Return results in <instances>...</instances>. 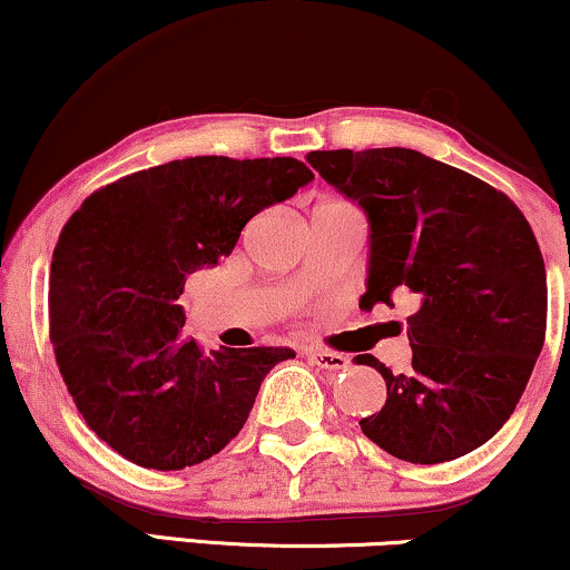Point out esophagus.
<instances>
[{
	"mask_svg": "<svg viewBox=\"0 0 570 570\" xmlns=\"http://www.w3.org/2000/svg\"><path fill=\"white\" fill-rule=\"evenodd\" d=\"M308 357L314 361L318 368H326V371H345L350 361L345 355L340 353H330V350H308Z\"/></svg>",
	"mask_w": 570,
	"mask_h": 570,
	"instance_id": "1",
	"label": "esophagus"
}]
</instances>
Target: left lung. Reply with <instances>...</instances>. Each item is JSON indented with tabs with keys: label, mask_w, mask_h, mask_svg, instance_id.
I'll return each mask as SVG.
<instances>
[{
	"label": "left lung",
	"mask_w": 570,
	"mask_h": 570,
	"mask_svg": "<svg viewBox=\"0 0 570 570\" xmlns=\"http://www.w3.org/2000/svg\"><path fill=\"white\" fill-rule=\"evenodd\" d=\"M306 160L368 220L361 306L417 298L410 373L357 357L386 381L363 433L412 464L470 454L517 410L544 342L548 277L527 217L493 186L407 147Z\"/></svg>",
	"instance_id": "8db88e82"
}]
</instances>
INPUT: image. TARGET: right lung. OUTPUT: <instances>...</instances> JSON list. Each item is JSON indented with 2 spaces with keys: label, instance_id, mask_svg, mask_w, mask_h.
<instances>
[{
  "label": "right lung",
  "instance_id": "1",
  "mask_svg": "<svg viewBox=\"0 0 570 570\" xmlns=\"http://www.w3.org/2000/svg\"><path fill=\"white\" fill-rule=\"evenodd\" d=\"M314 174L295 158L170 160L104 186L53 248L51 342L90 431L147 470H184L244 428L291 347L205 353L184 337L186 275L215 267L240 230Z\"/></svg>",
  "mask_w": 570,
  "mask_h": 570
}]
</instances>
